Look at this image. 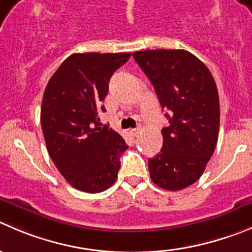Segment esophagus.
Instances as JSON below:
<instances>
[{
    "label": "esophagus",
    "mask_w": 252,
    "mask_h": 252,
    "mask_svg": "<svg viewBox=\"0 0 252 252\" xmlns=\"http://www.w3.org/2000/svg\"><path fill=\"white\" fill-rule=\"evenodd\" d=\"M130 133L133 137H137L138 133H140V130H138V128H132V130H130Z\"/></svg>",
    "instance_id": "34e87169"
}]
</instances>
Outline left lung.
Masks as SVG:
<instances>
[{
    "label": "left lung",
    "instance_id": "obj_1",
    "mask_svg": "<svg viewBox=\"0 0 252 252\" xmlns=\"http://www.w3.org/2000/svg\"><path fill=\"white\" fill-rule=\"evenodd\" d=\"M132 57L169 111L162 150L148 159L151 179L166 190H181L200 178L214 153L220 124L217 84L207 65L187 50H143Z\"/></svg>",
    "mask_w": 252,
    "mask_h": 252
}]
</instances>
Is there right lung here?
Here are the masks:
<instances>
[{
  "mask_svg": "<svg viewBox=\"0 0 252 252\" xmlns=\"http://www.w3.org/2000/svg\"><path fill=\"white\" fill-rule=\"evenodd\" d=\"M130 53H75L65 59L47 84L40 124L47 150L71 187L100 193L115 183L124 138L101 127L99 114L115 70Z\"/></svg>",
  "mask_w": 252,
  "mask_h": 252,
  "instance_id": "obj_1",
  "label": "right lung"
}]
</instances>
